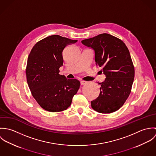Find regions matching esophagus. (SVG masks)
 Returning <instances> with one entry per match:
<instances>
[{
	"label": "esophagus",
	"instance_id": "obj_1",
	"mask_svg": "<svg viewBox=\"0 0 156 156\" xmlns=\"http://www.w3.org/2000/svg\"><path fill=\"white\" fill-rule=\"evenodd\" d=\"M87 82H86V81H84V80H81L80 81V84L82 85H85V84H86Z\"/></svg>",
	"mask_w": 156,
	"mask_h": 156
}]
</instances>
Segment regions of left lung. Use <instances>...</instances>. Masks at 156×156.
Returning <instances> with one entry per match:
<instances>
[{
    "label": "left lung",
    "mask_w": 156,
    "mask_h": 156,
    "mask_svg": "<svg viewBox=\"0 0 156 156\" xmlns=\"http://www.w3.org/2000/svg\"><path fill=\"white\" fill-rule=\"evenodd\" d=\"M95 51L96 66L106 79L101 85L99 96L90 102L92 108L99 113L118 111L129 97L134 77V68L129 50L120 39L101 34L82 41Z\"/></svg>",
    "instance_id": "left-lung-1"
}]
</instances>
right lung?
I'll return each instance as SVG.
<instances>
[{
  "mask_svg": "<svg viewBox=\"0 0 156 156\" xmlns=\"http://www.w3.org/2000/svg\"><path fill=\"white\" fill-rule=\"evenodd\" d=\"M77 41L51 35L37 43L29 55L26 69L27 84L33 97L47 111L66 110L79 89L78 80L68 79L59 74L64 48Z\"/></svg>",
  "mask_w": 156,
  "mask_h": 156,
  "instance_id": "1",
  "label": "right lung"
}]
</instances>
